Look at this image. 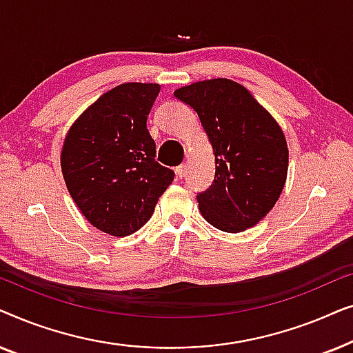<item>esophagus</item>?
Instances as JSON below:
<instances>
[{
  "label": "esophagus",
  "mask_w": 353,
  "mask_h": 353,
  "mask_svg": "<svg viewBox=\"0 0 353 353\" xmlns=\"http://www.w3.org/2000/svg\"><path fill=\"white\" fill-rule=\"evenodd\" d=\"M175 173H176L178 178L185 176V173H186V165H185V163H183V165H180V167H176L175 168Z\"/></svg>",
  "instance_id": "obj_1"
}]
</instances>
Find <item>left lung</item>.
Masks as SVG:
<instances>
[{
  "label": "left lung",
  "instance_id": "1",
  "mask_svg": "<svg viewBox=\"0 0 353 353\" xmlns=\"http://www.w3.org/2000/svg\"><path fill=\"white\" fill-rule=\"evenodd\" d=\"M196 110L215 154V180L197 194L212 226L239 233L257 225L281 194L289 151L283 130L243 85L212 79L178 88Z\"/></svg>",
  "mask_w": 353,
  "mask_h": 353
}]
</instances>
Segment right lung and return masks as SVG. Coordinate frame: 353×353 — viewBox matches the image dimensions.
<instances>
[{
  "label": "right lung",
  "instance_id": "obj_1",
  "mask_svg": "<svg viewBox=\"0 0 353 353\" xmlns=\"http://www.w3.org/2000/svg\"><path fill=\"white\" fill-rule=\"evenodd\" d=\"M161 86L123 83L90 105L64 139L61 167L85 219L112 236H128L151 219L175 173L156 161L146 122Z\"/></svg>",
  "mask_w": 353,
  "mask_h": 353
}]
</instances>
